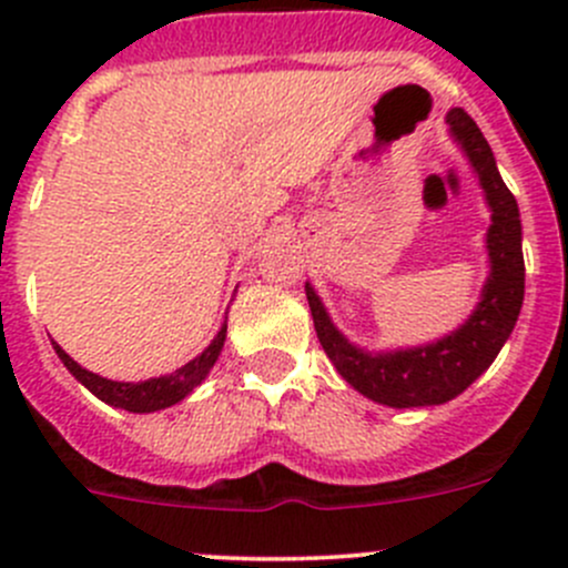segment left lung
Here are the masks:
<instances>
[{
	"label": "left lung",
	"mask_w": 568,
	"mask_h": 568,
	"mask_svg": "<svg viewBox=\"0 0 568 568\" xmlns=\"http://www.w3.org/2000/svg\"><path fill=\"white\" fill-rule=\"evenodd\" d=\"M445 120L478 173L486 203L491 209V225L486 233L491 268L473 316L459 329L428 346L371 354L348 343L335 329L313 285H305L316 335L337 374L365 398L395 409L445 404L467 390L495 363L517 324L525 300L523 225H519L517 200L497 173L489 142L484 140L475 120L459 106L450 109Z\"/></svg>",
	"instance_id": "obj_1"
}]
</instances>
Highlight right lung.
Segmentation results:
<instances>
[{
	"label": "right lung",
	"mask_w": 568,
	"mask_h": 568,
	"mask_svg": "<svg viewBox=\"0 0 568 568\" xmlns=\"http://www.w3.org/2000/svg\"><path fill=\"white\" fill-rule=\"evenodd\" d=\"M225 332H227V321L220 326L216 337L211 341V346L205 348L200 357H194L192 363H186L183 368L173 371L168 376H159V379H148V382H112L104 379V376L93 374V371L82 368L79 363H73L65 352H62L57 343H51L57 352V357L62 359L68 371L88 387L95 398H101L109 406H118V409L125 412H156V409H168V406L178 404V400L186 398L200 382L209 376V371L214 368L216 357H220L222 346H225Z\"/></svg>",
	"instance_id": "add662e5"
}]
</instances>
